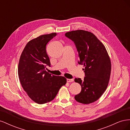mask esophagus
Listing matches in <instances>:
<instances>
[{"label":"esophagus","instance_id":"34e87169","mask_svg":"<svg viewBox=\"0 0 130 130\" xmlns=\"http://www.w3.org/2000/svg\"><path fill=\"white\" fill-rule=\"evenodd\" d=\"M67 81L68 82H72L74 81V80L73 79V78H72V79H69V78H67Z\"/></svg>","mask_w":130,"mask_h":130}]
</instances>
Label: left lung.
<instances>
[{
    "label": "left lung",
    "instance_id": "8db88e82",
    "mask_svg": "<svg viewBox=\"0 0 130 130\" xmlns=\"http://www.w3.org/2000/svg\"><path fill=\"white\" fill-rule=\"evenodd\" d=\"M75 44L80 61L85 73L84 80L75 78L81 86L75 99L84 104L96 101L107 88L111 72V62L105 45L93 33L77 30L65 34Z\"/></svg>",
    "mask_w": 130,
    "mask_h": 130
}]
</instances>
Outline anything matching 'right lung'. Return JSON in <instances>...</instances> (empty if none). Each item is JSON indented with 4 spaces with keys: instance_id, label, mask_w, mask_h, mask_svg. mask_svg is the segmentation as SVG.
Listing matches in <instances>:
<instances>
[{
    "instance_id": "obj_1",
    "label": "right lung",
    "mask_w": 130,
    "mask_h": 130,
    "mask_svg": "<svg viewBox=\"0 0 130 130\" xmlns=\"http://www.w3.org/2000/svg\"><path fill=\"white\" fill-rule=\"evenodd\" d=\"M55 32L42 35L30 40L25 45L19 58L18 74L22 87L30 99L43 104L56 97L67 79L47 72L46 66L50 65L46 45L55 37Z\"/></svg>"
}]
</instances>
